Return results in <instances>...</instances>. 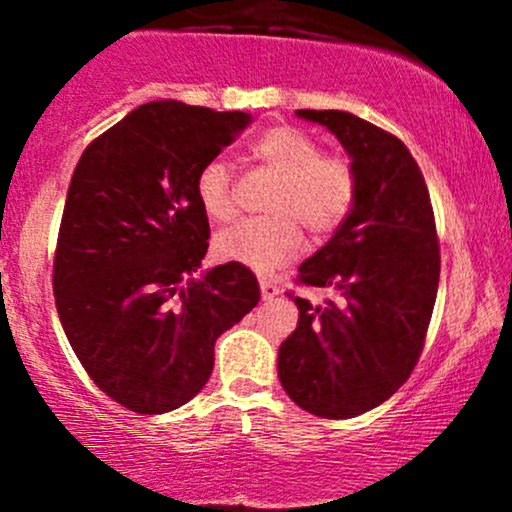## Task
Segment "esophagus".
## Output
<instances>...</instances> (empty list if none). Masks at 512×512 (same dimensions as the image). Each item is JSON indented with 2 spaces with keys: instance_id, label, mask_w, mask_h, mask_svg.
Returning <instances> with one entry per match:
<instances>
[{
  "instance_id": "obj_1",
  "label": "esophagus",
  "mask_w": 512,
  "mask_h": 512,
  "mask_svg": "<svg viewBox=\"0 0 512 512\" xmlns=\"http://www.w3.org/2000/svg\"><path fill=\"white\" fill-rule=\"evenodd\" d=\"M260 291H262V301H274V298L279 296V286H276L274 281H267V279L260 281Z\"/></svg>"
}]
</instances>
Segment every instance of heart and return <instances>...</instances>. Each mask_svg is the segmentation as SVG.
I'll return each mask as SVG.
<instances>
[{
	"label": "heart",
	"mask_w": 512,
	"mask_h": 512,
	"mask_svg": "<svg viewBox=\"0 0 512 512\" xmlns=\"http://www.w3.org/2000/svg\"><path fill=\"white\" fill-rule=\"evenodd\" d=\"M252 156L279 175L269 195L267 216L243 219L214 238L221 260L255 272H272L296 260L303 250V228L327 238L342 226L356 197V175L342 156H322V146L296 127H274L252 144ZM195 195L211 221L236 214L233 173L226 161L211 158L197 173Z\"/></svg>",
	"instance_id": "1"
}]
</instances>
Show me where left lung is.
<instances>
[{
	"instance_id": "left-lung-1",
	"label": "left lung",
	"mask_w": 512,
	"mask_h": 512,
	"mask_svg": "<svg viewBox=\"0 0 512 512\" xmlns=\"http://www.w3.org/2000/svg\"><path fill=\"white\" fill-rule=\"evenodd\" d=\"M351 158L354 207L298 279L339 301L293 298L298 325L279 346V380L298 407L351 419L390 399L419 361L438 293L440 255L428 187L385 129L344 110H296Z\"/></svg>"
}]
</instances>
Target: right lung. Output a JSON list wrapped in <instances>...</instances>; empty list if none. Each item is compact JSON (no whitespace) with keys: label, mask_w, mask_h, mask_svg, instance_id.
<instances>
[{"label":"right lung","mask_w":512,"mask_h":512,"mask_svg":"<svg viewBox=\"0 0 512 512\" xmlns=\"http://www.w3.org/2000/svg\"><path fill=\"white\" fill-rule=\"evenodd\" d=\"M250 122L240 110L144 103L76 163L52 269L57 313L93 383L129 411L190 402L216 339L260 301L238 262L195 276L209 248L197 173Z\"/></svg>","instance_id":"obj_1"}]
</instances>
